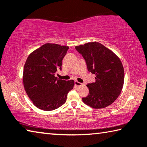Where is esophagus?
<instances>
[{"label":"esophagus","instance_id":"34e87169","mask_svg":"<svg viewBox=\"0 0 147 147\" xmlns=\"http://www.w3.org/2000/svg\"><path fill=\"white\" fill-rule=\"evenodd\" d=\"M74 85H75L76 86H81L82 85V83H80V82H78V81H74Z\"/></svg>","mask_w":147,"mask_h":147}]
</instances>
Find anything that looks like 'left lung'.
Wrapping results in <instances>:
<instances>
[{"mask_svg": "<svg viewBox=\"0 0 147 147\" xmlns=\"http://www.w3.org/2000/svg\"><path fill=\"white\" fill-rule=\"evenodd\" d=\"M83 56L95 82L88 84L89 94L82 100L94 109L105 108L115 101L123 89L124 72L121 61L112 51L98 42L75 47Z\"/></svg>", "mask_w": 147, "mask_h": 147, "instance_id": "left-lung-1", "label": "left lung"}]
</instances>
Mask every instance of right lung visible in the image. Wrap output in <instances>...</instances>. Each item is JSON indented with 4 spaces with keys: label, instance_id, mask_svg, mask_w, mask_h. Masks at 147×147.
<instances>
[{
    "label": "right lung",
    "instance_id": "1",
    "mask_svg": "<svg viewBox=\"0 0 147 147\" xmlns=\"http://www.w3.org/2000/svg\"><path fill=\"white\" fill-rule=\"evenodd\" d=\"M67 46L47 43L30 54L24 64L23 84L30 99L37 108L51 111L63 105L74 85V80L58 79Z\"/></svg>",
    "mask_w": 147,
    "mask_h": 147
}]
</instances>
